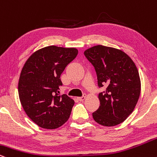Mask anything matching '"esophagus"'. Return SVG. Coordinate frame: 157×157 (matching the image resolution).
<instances>
[{
    "label": "esophagus",
    "mask_w": 157,
    "mask_h": 157,
    "mask_svg": "<svg viewBox=\"0 0 157 157\" xmlns=\"http://www.w3.org/2000/svg\"><path fill=\"white\" fill-rule=\"evenodd\" d=\"M85 98H86V95H84V96H82V97H78V101H84V99H85Z\"/></svg>",
    "instance_id": "34e87169"
}]
</instances>
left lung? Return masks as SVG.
<instances>
[{"mask_svg": "<svg viewBox=\"0 0 157 157\" xmlns=\"http://www.w3.org/2000/svg\"><path fill=\"white\" fill-rule=\"evenodd\" d=\"M84 55L95 67L98 85L106 86L98 95L100 106L93 119L102 126H117L132 113L139 100L141 82L136 64L122 50L101 45L85 50Z\"/></svg>", "mask_w": 157, "mask_h": 157, "instance_id": "obj_1", "label": "left lung"}]
</instances>
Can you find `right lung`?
Returning <instances> with one entry per match:
<instances>
[{"label":"right lung","instance_id":"right-lung-1","mask_svg":"<svg viewBox=\"0 0 157 157\" xmlns=\"http://www.w3.org/2000/svg\"><path fill=\"white\" fill-rule=\"evenodd\" d=\"M78 54L75 48L55 45L33 53L24 64L18 82V94L24 111L41 128L55 129L69 119L74 101L59 95L60 76Z\"/></svg>","mask_w":157,"mask_h":157}]
</instances>
